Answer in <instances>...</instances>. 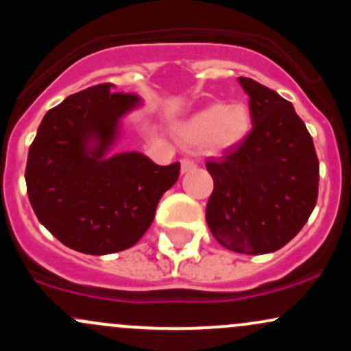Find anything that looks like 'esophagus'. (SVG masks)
<instances>
[{"instance_id":"34e87169","label":"esophagus","mask_w":351,"mask_h":351,"mask_svg":"<svg viewBox=\"0 0 351 351\" xmlns=\"http://www.w3.org/2000/svg\"><path fill=\"white\" fill-rule=\"evenodd\" d=\"M195 168H196V163L193 162V160H189V158L181 160V173H188V171L195 170Z\"/></svg>"}]
</instances>
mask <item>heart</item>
I'll list each match as a JSON object with an SVG mask.
<instances>
[{
  "instance_id": "b5f03b06",
  "label": "heart",
  "mask_w": 351,
  "mask_h": 351,
  "mask_svg": "<svg viewBox=\"0 0 351 351\" xmlns=\"http://www.w3.org/2000/svg\"><path fill=\"white\" fill-rule=\"evenodd\" d=\"M252 115L243 102H215L188 117L176 128L180 140L193 148L204 147L209 153L234 150L247 138Z\"/></svg>"
}]
</instances>
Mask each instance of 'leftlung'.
I'll use <instances>...</instances> for the list:
<instances>
[{
  "mask_svg": "<svg viewBox=\"0 0 351 351\" xmlns=\"http://www.w3.org/2000/svg\"><path fill=\"white\" fill-rule=\"evenodd\" d=\"M249 95L252 130L239 147L208 160L215 189L206 223L221 245L267 254L293 239L318 195V158L307 127L289 100L254 79L239 77Z\"/></svg>",
  "mask_w": 351,
  "mask_h": 351,
  "instance_id": "1",
  "label": "left lung"
}]
</instances>
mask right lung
I'll use <instances>...</instances> for the list:
<instances>
[{
  "label": "right lung",
  "instance_id": "add662e5",
  "mask_svg": "<svg viewBox=\"0 0 351 351\" xmlns=\"http://www.w3.org/2000/svg\"><path fill=\"white\" fill-rule=\"evenodd\" d=\"M99 84L44 115L26 165V188L39 223L74 251L104 256L132 247L178 181L180 163L160 167L138 152L108 156L120 120L142 106L135 94Z\"/></svg>",
  "mask_w": 351,
  "mask_h": 351
}]
</instances>
